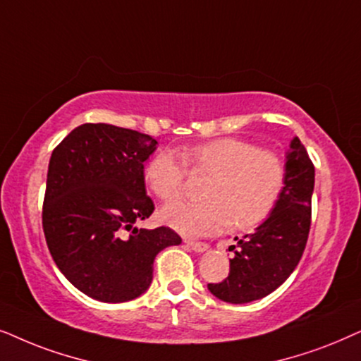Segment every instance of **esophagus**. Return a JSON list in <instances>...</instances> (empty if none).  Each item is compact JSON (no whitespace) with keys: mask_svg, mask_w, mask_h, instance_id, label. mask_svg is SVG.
<instances>
[{"mask_svg":"<svg viewBox=\"0 0 361 361\" xmlns=\"http://www.w3.org/2000/svg\"><path fill=\"white\" fill-rule=\"evenodd\" d=\"M185 244L188 247L193 249V251H196V252H203V251H206V249H208V244H206V243L191 241V239H185Z\"/></svg>","mask_w":361,"mask_h":361,"instance_id":"obj_1","label":"esophagus"}]
</instances>
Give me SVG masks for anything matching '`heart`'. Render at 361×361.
Returning a JSON list of instances; mask_svg holds the SVG:
<instances>
[{"label": "heart", "mask_w": 361, "mask_h": 361, "mask_svg": "<svg viewBox=\"0 0 361 361\" xmlns=\"http://www.w3.org/2000/svg\"><path fill=\"white\" fill-rule=\"evenodd\" d=\"M195 171L211 175L206 201L173 203L161 211L166 224L188 236H208L224 228L252 229L271 218L287 185L286 163L277 153L239 138H216L185 150ZM183 160L160 152L145 168V181L158 198L175 201L186 188Z\"/></svg>", "instance_id": "b5f03b06"}]
</instances>
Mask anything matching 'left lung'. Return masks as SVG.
Segmentation results:
<instances>
[{"label": "left lung", "instance_id": "obj_1", "mask_svg": "<svg viewBox=\"0 0 361 361\" xmlns=\"http://www.w3.org/2000/svg\"><path fill=\"white\" fill-rule=\"evenodd\" d=\"M287 185L271 218L251 234L238 239L229 251V274L218 284H208L211 294L229 304L262 299L284 284L304 254L310 231L312 191L315 168L299 137L287 155Z\"/></svg>", "mask_w": 361, "mask_h": 361}]
</instances>
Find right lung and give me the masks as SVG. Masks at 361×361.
Returning a JSON list of instances; mask_svg holds the SVG:
<instances>
[{"label":"right lung","mask_w":361,"mask_h":361,"mask_svg":"<svg viewBox=\"0 0 361 361\" xmlns=\"http://www.w3.org/2000/svg\"><path fill=\"white\" fill-rule=\"evenodd\" d=\"M147 133L109 123L74 128L52 152L42 229L67 281L100 302H127L152 284L153 261L181 238L166 226L138 229L155 204L143 161L155 152Z\"/></svg>","instance_id":"add662e5"}]
</instances>
